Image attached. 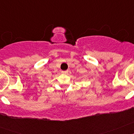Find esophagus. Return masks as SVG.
Segmentation results:
<instances>
[{
    "label": "esophagus",
    "mask_w": 134,
    "mask_h": 134,
    "mask_svg": "<svg viewBox=\"0 0 134 134\" xmlns=\"http://www.w3.org/2000/svg\"><path fill=\"white\" fill-rule=\"evenodd\" d=\"M68 72V70H65V71H62V74H67V73Z\"/></svg>",
    "instance_id": "obj_1"
}]
</instances>
